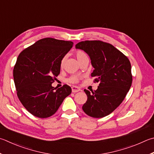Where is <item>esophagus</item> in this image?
Wrapping results in <instances>:
<instances>
[{"label": "esophagus", "instance_id": "34e87169", "mask_svg": "<svg viewBox=\"0 0 154 154\" xmlns=\"http://www.w3.org/2000/svg\"><path fill=\"white\" fill-rule=\"evenodd\" d=\"M71 88H72V92H73V93H76V92H78L81 90L79 87H77V86H72Z\"/></svg>", "mask_w": 154, "mask_h": 154}]
</instances>
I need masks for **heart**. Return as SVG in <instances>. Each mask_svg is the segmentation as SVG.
Segmentation results:
<instances>
[{
    "label": "heart",
    "mask_w": 154,
    "mask_h": 154,
    "mask_svg": "<svg viewBox=\"0 0 154 154\" xmlns=\"http://www.w3.org/2000/svg\"><path fill=\"white\" fill-rule=\"evenodd\" d=\"M75 54L76 56V57L77 58V60L79 62H80L81 60H82L83 59H84L85 58H88V55H87L86 53L83 51L82 50H77L75 52ZM65 61V57H64L62 58V60L60 61V66L63 67L64 65V63ZM80 79V77L79 75H72V76L70 77L69 79H67V82L72 83H77L79 82V81Z\"/></svg>",
    "instance_id": "1"
}]
</instances>
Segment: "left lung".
<instances>
[{
  "label": "left lung",
  "instance_id": "left-lung-1",
  "mask_svg": "<svg viewBox=\"0 0 154 154\" xmlns=\"http://www.w3.org/2000/svg\"><path fill=\"white\" fill-rule=\"evenodd\" d=\"M88 54L94 68L91 77L99 83L96 90L84 91L88 100L82 109L88 116L102 118L119 107L132 84L128 58L112 44L100 40H86L75 45Z\"/></svg>",
  "mask_w": 154,
  "mask_h": 154
}]
</instances>
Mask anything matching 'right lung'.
<instances>
[{
    "label": "right lung",
    "mask_w": 154,
    "mask_h": 154,
    "mask_svg": "<svg viewBox=\"0 0 154 154\" xmlns=\"http://www.w3.org/2000/svg\"><path fill=\"white\" fill-rule=\"evenodd\" d=\"M73 45L71 41L41 39L24 49L13 69L17 95L26 110L40 119L51 116L71 93L65 84L52 86L60 71V61Z\"/></svg>",
    "instance_id": "1"
}]
</instances>
